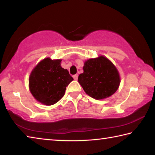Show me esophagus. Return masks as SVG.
<instances>
[{
	"label": "esophagus",
	"instance_id": "esophagus-1",
	"mask_svg": "<svg viewBox=\"0 0 155 155\" xmlns=\"http://www.w3.org/2000/svg\"><path fill=\"white\" fill-rule=\"evenodd\" d=\"M78 74H74V75H73V78H74V80H77V79H78Z\"/></svg>",
	"mask_w": 155,
	"mask_h": 155
}]
</instances>
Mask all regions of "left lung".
Returning a JSON list of instances; mask_svg holds the SVG:
<instances>
[{
    "label": "left lung",
    "mask_w": 155,
    "mask_h": 155,
    "mask_svg": "<svg viewBox=\"0 0 155 155\" xmlns=\"http://www.w3.org/2000/svg\"><path fill=\"white\" fill-rule=\"evenodd\" d=\"M78 81L87 95L101 100L108 98L117 91L120 78L113 63L105 57L100 56L85 62L83 73L78 76Z\"/></svg>",
    "instance_id": "obj_1"
}]
</instances>
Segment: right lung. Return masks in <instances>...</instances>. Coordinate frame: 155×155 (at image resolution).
<instances>
[{
  "label": "right lung",
  "mask_w": 155,
  "mask_h": 155,
  "mask_svg": "<svg viewBox=\"0 0 155 155\" xmlns=\"http://www.w3.org/2000/svg\"><path fill=\"white\" fill-rule=\"evenodd\" d=\"M61 59H44L30 74L31 93L37 101L46 105H52L61 99L66 87L73 81L69 72L61 66Z\"/></svg>",
  "instance_id": "obj_1"
}]
</instances>
